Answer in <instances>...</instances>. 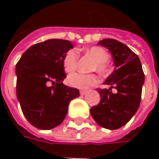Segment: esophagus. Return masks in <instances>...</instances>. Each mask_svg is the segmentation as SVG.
<instances>
[{"instance_id":"1","label":"esophagus","mask_w":159,"mask_h":159,"mask_svg":"<svg viewBox=\"0 0 159 159\" xmlns=\"http://www.w3.org/2000/svg\"><path fill=\"white\" fill-rule=\"evenodd\" d=\"M87 93H88L87 90H80V94H81V95H85Z\"/></svg>"}]
</instances>
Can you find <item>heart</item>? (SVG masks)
Masks as SVG:
<instances>
[{
  "label": "heart",
  "instance_id": "b5f03b06",
  "mask_svg": "<svg viewBox=\"0 0 159 159\" xmlns=\"http://www.w3.org/2000/svg\"><path fill=\"white\" fill-rule=\"evenodd\" d=\"M78 51L69 50L66 52L63 59V66L66 72H72L77 67L78 62ZM87 54L90 56L94 60L91 66L90 70H95L97 72L107 76L109 73V65L108 60L110 59V54L107 50L99 46H93L85 51ZM67 83L70 87L86 89L90 87L96 85L99 83V77L96 74H83V73H73L67 78Z\"/></svg>",
  "mask_w": 159,
  "mask_h": 159
}]
</instances>
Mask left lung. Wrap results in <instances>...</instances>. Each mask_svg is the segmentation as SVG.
<instances>
[{"label": "left lung", "instance_id": "obj_1", "mask_svg": "<svg viewBox=\"0 0 159 159\" xmlns=\"http://www.w3.org/2000/svg\"><path fill=\"white\" fill-rule=\"evenodd\" d=\"M98 44L109 49L116 69L104 84L110 89H97L100 101L90 109V113L100 126L117 129L129 121L140 107L145 81L139 57L125 44L114 39H104ZM111 88L117 89L113 94Z\"/></svg>", "mask_w": 159, "mask_h": 159}]
</instances>
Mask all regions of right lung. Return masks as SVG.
Listing matches in <instances>:
<instances>
[{
    "instance_id": "obj_1",
    "label": "right lung",
    "mask_w": 159,
    "mask_h": 159,
    "mask_svg": "<svg viewBox=\"0 0 159 159\" xmlns=\"http://www.w3.org/2000/svg\"><path fill=\"white\" fill-rule=\"evenodd\" d=\"M67 40L50 39L31 46L16 65V93L23 114L40 129H51L65 119L70 102L79 90L63 83L66 53L72 48Z\"/></svg>"
}]
</instances>
